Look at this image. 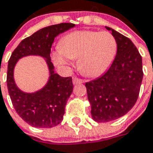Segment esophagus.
<instances>
[{"label": "esophagus", "instance_id": "1", "mask_svg": "<svg viewBox=\"0 0 153 153\" xmlns=\"http://www.w3.org/2000/svg\"><path fill=\"white\" fill-rule=\"evenodd\" d=\"M81 83H83V80H82V79H78L76 77H74V78L73 79V84H74V85L81 84Z\"/></svg>", "mask_w": 153, "mask_h": 153}]
</instances>
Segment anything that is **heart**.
Masks as SVG:
<instances>
[{
  "label": "heart",
  "mask_w": 153,
  "mask_h": 153,
  "mask_svg": "<svg viewBox=\"0 0 153 153\" xmlns=\"http://www.w3.org/2000/svg\"><path fill=\"white\" fill-rule=\"evenodd\" d=\"M118 43L108 31L80 30L65 35L51 52L56 65L70 66V58H78V68L85 76L98 77L109 68L115 58Z\"/></svg>",
  "instance_id": "heart-1"
}]
</instances>
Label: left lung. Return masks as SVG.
Wrapping results in <instances>:
<instances>
[{"label":"left lung","instance_id":"obj_1","mask_svg":"<svg viewBox=\"0 0 153 153\" xmlns=\"http://www.w3.org/2000/svg\"><path fill=\"white\" fill-rule=\"evenodd\" d=\"M117 40V54L108 70L101 77L85 83L91 117L98 123L123 117L137 101L143 78L142 58L129 38L112 28Z\"/></svg>","mask_w":153,"mask_h":153}]
</instances>
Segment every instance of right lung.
Returning a JSON list of instances; mask_svg holds the SVG:
<instances>
[{
	"label": "right lung",
	"instance_id": "obj_1",
	"mask_svg": "<svg viewBox=\"0 0 153 153\" xmlns=\"http://www.w3.org/2000/svg\"><path fill=\"white\" fill-rule=\"evenodd\" d=\"M74 27L75 24L62 23L38 30L19 43L8 61L7 84L9 96L17 113L33 127L51 128L63 119L65 106L74 86L71 77H61L55 73L51 60V48L58 34ZM27 55L44 57L50 75L45 87L32 93L21 91L14 80V68L17 61Z\"/></svg>",
	"mask_w": 153,
	"mask_h": 153
}]
</instances>
